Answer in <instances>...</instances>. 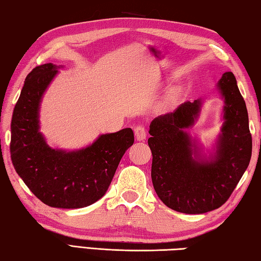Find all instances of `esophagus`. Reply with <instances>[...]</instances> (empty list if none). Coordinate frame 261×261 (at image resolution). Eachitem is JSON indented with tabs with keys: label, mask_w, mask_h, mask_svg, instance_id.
Returning <instances> with one entry per match:
<instances>
[{
	"label": "esophagus",
	"mask_w": 261,
	"mask_h": 261,
	"mask_svg": "<svg viewBox=\"0 0 261 261\" xmlns=\"http://www.w3.org/2000/svg\"><path fill=\"white\" fill-rule=\"evenodd\" d=\"M135 136L137 140H145L146 139V129L144 125H137L135 127Z\"/></svg>",
	"instance_id": "34e87169"
}]
</instances>
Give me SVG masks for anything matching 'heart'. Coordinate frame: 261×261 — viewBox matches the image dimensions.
<instances>
[{
    "mask_svg": "<svg viewBox=\"0 0 261 261\" xmlns=\"http://www.w3.org/2000/svg\"><path fill=\"white\" fill-rule=\"evenodd\" d=\"M177 94H178L177 90H174L173 92H170V94L168 95V98H167V101H166V102H167V103H171V102H174L175 99L177 98Z\"/></svg>",
    "mask_w": 261,
    "mask_h": 261,
    "instance_id": "obj_1",
    "label": "heart"
}]
</instances>
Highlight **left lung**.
I'll return each instance as SVG.
<instances>
[{
	"instance_id": "1",
	"label": "left lung",
	"mask_w": 261,
	"mask_h": 261,
	"mask_svg": "<svg viewBox=\"0 0 261 261\" xmlns=\"http://www.w3.org/2000/svg\"><path fill=\"white\" fill-rule=\"evenodd\" d=\"M219 87L224 98V124L213 161L198 162L187 132L199 113L200 101L184 102L149 125L152 182L169 208L202 214L219 208L231 196L252 154V137L245 101L232 72L223 73Z\"/></svg>"
}]
</instances>
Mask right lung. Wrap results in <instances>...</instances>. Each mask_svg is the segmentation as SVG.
I'll return each mask as SVG.
<instances>
[{
  "label": "right lung",
  "instance_id": "1",
  "mask_svg": "<svg viewBox=\"0 0 261 261\" xmlns=\"http://www.w3.org/2000/svg\"><path fill=\"white\" fill-rule=\"evenodd\" d=\"M57 73L46 63L25 79L11 120L10 154L17 174L43 204L57 208H82L107 191L118 163L135 141L130 127L102 135L77 152L48 147L39 132L38 110L43 92Z\"/></svg>",
  "mask_w": 261,
  "mask_h": 261
}]
</instances>
